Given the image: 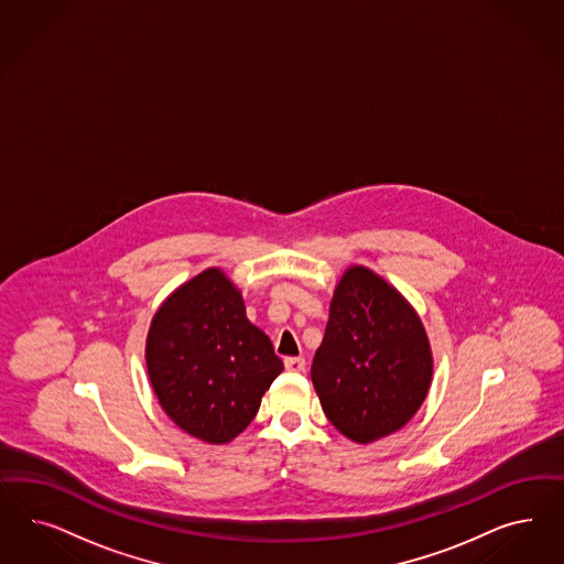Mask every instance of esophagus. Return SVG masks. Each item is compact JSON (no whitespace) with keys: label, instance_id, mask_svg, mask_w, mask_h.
Returning a JSON list of instances; mask_svg holds the SVG:
<instances>
[{"label":"esophagus","instance_id":"esophagus-1","mask_svg":"<svg viewBox=\"0 0 564 564\" xmlns=\"http://www.w3.org/2000/svg\"><path fill=\"white\" fill-rule=\"evenodd\" d=\"M284 367H286L289 371L301 373V371H305V359H303V357H286V359H284Z\"/></svg>","mask_w":564,"mask_h":564}]
</instances>
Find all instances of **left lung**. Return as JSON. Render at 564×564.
<instances>
[{
	"mask_svg": "<svg viewBox=\"0 0 564 564\" xmlns=\"http://www.w3.org/2000/svg\"><path fill=\"white\" fill-rule=\"evenodd\" d=\"M434 357L417 311L382 275L350 265L334 289L311 380L329 423L357 444L404 427L430 392Z\"/></svg>",
	"mask_w": 564,
	"mask_h": 564,
	"instance_id": "8db88e82",
	"label": "left lung"
}]
</instances>
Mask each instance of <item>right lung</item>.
I'll return each mask as SVG.
<instances>
[{
  "mask_svg": "<svg viewBox=\"0 0 564 564\" xmlns=\"http://www.w3.org/2000/svg\"><path fill=\"white\" fill-rule=\"evenodd\" d=\"M145 361L165 415L207 444H228L245 432L284 369L219 268L181 284L155 311Z\"/></svg>",
  "mask_w": 564,
  "mask_h": 564,
  "instance_id": "add662e5",
  "label": "right lung"
}]
</instances>
